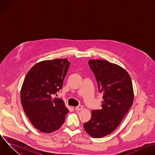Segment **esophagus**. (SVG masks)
I'll use <instances>...</instances> for the list:
<instances>
[{
    "mask_svg": "<svg viewBox=\"0 0 155 155\" xmlns=\"http://www.w3.org/2000/svg\"><path fill=\"white\" fill-rule=\"evenodd\" d=\"M83 107L82 105H78V107H75V110H77V111H80V110H83Z\"/></svg>",
    "mask_w": 155,
    "mask_h": 155,
    "instance_id": "esophagus-1",
    "label": "esophagus"
}]
</instances>
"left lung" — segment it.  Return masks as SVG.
I'll list each match as a JSON object with an SVG mask.
<instances>
[{"label":"left lung","instance_id":"obj_1","mask_svg":"<svg viewBox=\"0 0 155 155\" xmlns=\"http://www.w3.org/2000/svg\"><path fill=\"white\" fill-rule=\"evenodd\" d=\"M89 65L103 94L101 110H92L91 120L83 124L93 138L105 137L114 131L134 101L130 77L121 66L103 59H90Z\"/></svg>","mask_w":155,"mask_h":155}]
</instances>
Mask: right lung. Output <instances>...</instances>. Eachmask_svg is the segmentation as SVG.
I'll return each instance as SVG.
<instances>
[{"instance_id": "right-lung-1", "label": "right lung", "mask_w": 155, "mask_h": 155, "mask_svg": "<svg viewBox=\"0 0 155 155\" xmlns=\"http://www.w3.org/2000/svg\"><path fill=\"white\" fill-rule=\"evenodd\" d=\"M70 64L66 58L37 62L22 85L21 101L25 112L34 127L44 133L60 128L69 112L62 99L52 96L62 88Z\"/></svg>"}]
</instances>
